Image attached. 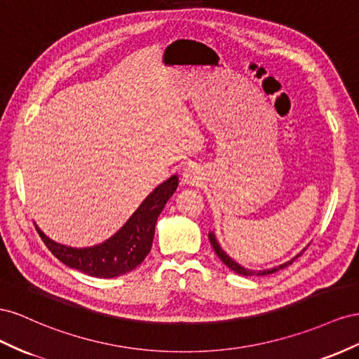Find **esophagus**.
Here are the masks:
<instances>
[{"instance_id": "34e87169", "label": "esophagus", "mask_w": 359, "mask_h": 359, "mask_svg": "<svg viewBox=\"0 0 359 359\" xmlns=\"http://www.w3.org/2000/svg\"><path fill=\"white\" fill-rule=\"evenodd\" d=\"M182 180L185 182L187 185H197V183L200 182L197 168H194V167L185 168V171H183V174H182Z\"/></svg>"}]
</instances>
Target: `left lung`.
<instances>
[{
    "label": "left lung",
    "instance_id": "8db88e82",
    "mask_svg": "<svg viewBox=\"0 0 359 359\" xmlns=\"http://www.w3.org/2000/svg\"><path fill=\"white\" fill-rule=\"evenodd\" d=\"M209 241H210V243H212V247H213V250H215V252H217V255L218 257L221 259V262L227 266V268H230L231 271H234L236 273H239V275H245V276H251V275H268V273H273V272H276V271H280V269H284L285 266H289V264H292L293 263V260L294 259H298L299 255L309 248V245H306V247L298 254V255H294V257L292 259V260H289V262H285V263H283V264H280V266H275V268H272V269H264V271H252V269H248V268H243V266H241L239 263H236L234 262L230 255H227V252H225L221 247H219V243H218V241H217V238H215V233L213 231H209Z\"/></svg>",
    "mask_w": 359,
    "mask_h": 359
}]
</instances>
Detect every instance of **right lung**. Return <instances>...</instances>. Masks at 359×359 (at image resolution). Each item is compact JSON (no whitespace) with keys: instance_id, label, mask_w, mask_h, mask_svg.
Returning <instances> with one entry per match:
<instances>
[{"instance_id":"right-lung-1","label":"right lung","mask_w":359,"mask_h":359,"mask_svg":"<svg viewBox=\"0 0 359 359\" xmlns=\"http://www.w3.org/2000/svg\"><path fill=\"white\" fill-rule=\"evenodd\" d=\"M179 187V177L171 176L150 192L126 224L112 236L95 247L72 248L61 245L36 229L48 250L72 269L96 278H114L135 269L151 250L155 225L163 206Z\"/></svg>"}]
</instances>
